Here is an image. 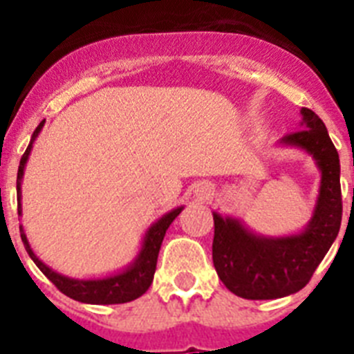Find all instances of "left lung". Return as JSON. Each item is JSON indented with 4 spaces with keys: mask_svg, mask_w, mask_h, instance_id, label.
Masks as SVG:
<instances>
[{
    "mask_svg": "<svg viewBox=\"0 0 354 354\" xmlns=\"http://www.w3.org/2000/svg\"><path fill=\"white\" fill-rule=\"evenodd\" d=\"M303 128L286 133L283 143L314 156L322 185L314 216L299 235L263 239L233 218L213 215V264L230 292L244 299H277L301 290L329 252L342 224L340 158L324 121L301 108Z\"/></svg>",
    "mask_w": 354,
    "mask_h": 354,
    "instance_id": "1",
    "label": "left lung"
}]
</instances>
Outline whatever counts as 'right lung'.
I'll return each instance as SVG.
<instances>
[{
  "label": "right lung",
  "mask_w": 354,
  "mask_h": 354,
  "mask_svg": "<svg viewBox=\"0 0 354 354\" xmlns=\"http://www.w3.org/2000/svg\"><path fill=\"white\" fill-rule=\"evenodd\" d=\"M44 127V121L36 127L35 133H32V139H30V145L27 147V150L21 156L18 167V180H16V191H18V215L21 213L19 209V185H21V176H24V167L27 163V158H29L30 147H32V141L38 136V132ZM182 207L167 213L165 216H161L160 221L156 222L154 226L150 227L147 235H145L143 250L139 253L138 261L122 274L112 275V277H106V279H95V281H79V279H69V277H64V275L53 272L49 266L41 263L40 259L36 257L32 250H30L29 242H27V236L21 232V241H24V246L27 250V253L30 255V259L35 261V264L44 272L47 279L51 281L53 285L57 286L58 290L66 294L68 297L75 299V301L80 303H93V305H118V303H128L138 299L139 296H143L145 292L149 290V286L152 285V279H154L156 272V263H158V253H160L161 242H163V236H165L167 227L171 226V222L180 215Z\"/></svg>",
  "instance_id": "1"
}]
</instances>
